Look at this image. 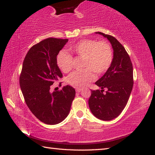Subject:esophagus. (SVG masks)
<instances>
[{"instance_id": "esophagus-1", "label": "esophagus", "mask_w": 155, "mask_h": 155, "mask_svg": "<svg viewBox=\"0 0 155 155\" xmlns=\"http://www.w3.org/2000/svg\"><path fill=\"white\" fill-rule=\"evenodd\" d=\"M81 90H82V89H81V88H76V91H77V93H79V92H81Z\"/></svg>"}]
</instances>
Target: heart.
<instances>
[{"mask_svg":"<svg viewBox=\"0 0 155 155\" xmlns=\"http://www.w3.org/2000/svg\"><path fill=\"white\" fill-rule=\"evenodd\" d=\"M73 54L82 57V67L85 69L77 70L68 77V82L73 86L83 87L95 79V75L102 74L111 66L114 54L111 46L106 41H97L85 39L69 47ZM57 64L63 72L72 69V57L65 51H61L57 56Z\"/></svg>","mask_w":155,"mask_h":155,"instance_id":"b5f03b06","label":"heart"}]
</instances>
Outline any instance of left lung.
Masks as SVG:
<instances>
[{
	"label": "left lung",
	"mask_w": 155,
	"mask_h": 155,
	"mask_svg": "<svg viewBox=\"0 0 155 155\" xmlns=\"http://www.w3.org/2000/svg\"><path fill=\"white\" fill-rule=\"evenodd\" d=\"M96 33L110 41L114 58L110 68L95 83L101 90H91L88 103L94 116L109 121L118 116L127 105L133 86V65L124 46L114 37L101 32ZM104 88L107 90L104 94Z\"/></svg>",
	"instance_id": "obj_1"
}]
</instances>
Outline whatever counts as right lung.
<instances>
[{
    "instance_id": "obj_1",
    "label": "right lung",
    "mask_w": 155,
    "mask_h": 155,
    "mask_svg": "<svg viewBox=\"0 0 155 155\" xmlns=\"http://www.w3.org/2000/svg\"><path fill=\"white\" fill-rule=\"evenodd\" d=\"M68 39L47 38L31 47L22 64L20 86L26 104L33 115L47 124H57L69 114L75 90L70 85L50 91L51 85L62 77L57 56Z\"/></svg>"
}]
</instances>
